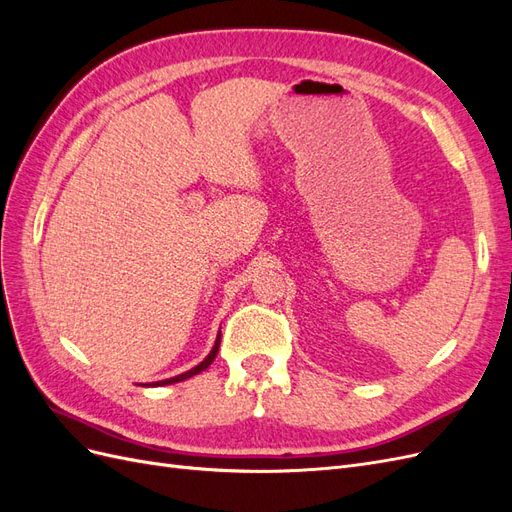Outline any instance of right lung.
<instances>
[{
	"mask_svg": "<svg viewBox=\"0 0 512 512\" xmlns=\"http://www.w3.org/2000/svg\"><path fill=\"white\" fill-rule=\"evenodd\" d=\"M220 337H222V335L218 333V337H215V344H213L211 352L205 356V361H200L196 367H192V369H188V371H183V374H179V376H175V378H166V380H160V382H151V384H147V386H166V384L183 382V380H188V378H192V376L200 374V371H205V369L213 363L215 356H218V350H220Z\"/></svg>",
	"mask_w": 512,
	"mask_h": 512,
	"instance_id": "obj_1",
	"label": "right lung"
}]
</instances>
